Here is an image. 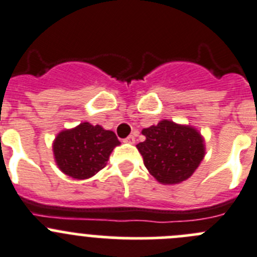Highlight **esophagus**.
<instances>
[{"label":"esophagus","instance_id":"obj_1","mask_svg":"<svg viewBox=\"0 0 257 257\" xmlns=\"http://www.w3.org/2000/svg\"><path fill=\"white\" fill-rule=\"evenodd\" d=\"M124 143H127V144H135V138H134L133 135L128 136V138H127V139H124Z\"/></svg>","mask_w":257,"mask_h":257}]
</instances>
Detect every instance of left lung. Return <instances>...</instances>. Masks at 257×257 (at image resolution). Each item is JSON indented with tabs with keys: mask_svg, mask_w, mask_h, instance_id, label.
Wrapping results in <instances>:
<instances>
[{
	"mask_svg": "<svg viewBox=\"0 0 257 257\" xmlns=\"http://www.w3.org/2000/svg\"><path fill=\"white\" fill-rule=\"evenodd\" d=\"M139 153L151 175L161 184H179L193 175L206 154L203 136L190 124L161 119L144 128Z\"/></svg>",
	"mask_w": 257,
	"mask_h": 257,
	"instance_id": "obj_1",
	"label": "left lung"
}]
</instances>
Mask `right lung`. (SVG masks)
Instances as JSON below:
<instances>
[{
	"mask_svg": "<svg viewBox=\"0 0 257 257\" xmlns=\"http://www.w3.org/2000/svg\"><path fill=\"white\" fill-rule=\"evenodd\" d=\"M118 139L113 131L83 122L60 131L54 139L53 153L58 168L73 179H88L106 167Z\"/></svg>",
	"mask_w": 257,
	"mask_h": 257,
	"instance_id": "obj_1",
	"label": "right lung"
}]
</instances>
